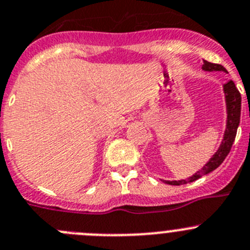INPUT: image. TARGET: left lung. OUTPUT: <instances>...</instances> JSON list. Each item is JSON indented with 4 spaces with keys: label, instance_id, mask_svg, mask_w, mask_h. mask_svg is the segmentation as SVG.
Returning <instances> with one entry per match:
<instances>
[{
    "label": "left lung",
    "instance_id": "8db88e82",
    "mask_svg": "<svg viewBox=\"0 0 250 250\" xmlns=\"http://www.w3.org/2000/svg\"><path fill=\"white\" fill-rule=\"evenodd\" d=\"M202 70L205 71H225L227 70L220 64H213V62H208L204 60V65H202ZM223 92H225V101H226V112H227V121H226V129L225 134H223V139L221 142L220 146L217 149L216 153L212 155L211 159L204 165L200 171H196L192 176L188 179V180H163L167 185H183L186 183H192V181L197 180L204 175L209 174L213 171L214 169L220 167L230 151L232 144L234 142L235 134H237L238 125H239V121H241V104H242V97L239 91L235 87L234 83L232 80L227 81L223 83Z\"/></svg>",
    "mask_w": 250,
    "mask_h": 250
}]
</instances>
